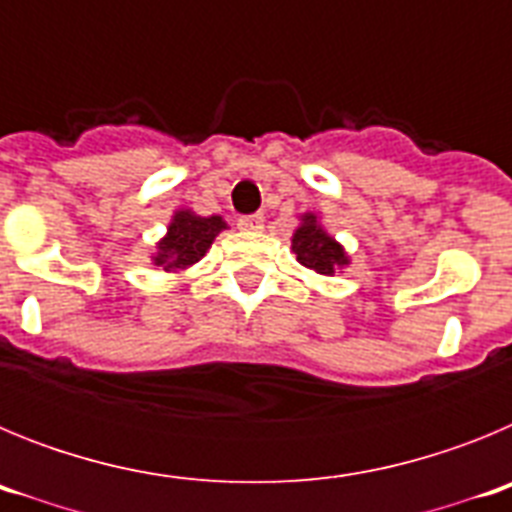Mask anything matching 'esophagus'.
<instances>
[{"label": "esophagus", "mask_w": 512, "mask_h": 512, "mask_svg": "<svg viewBox=\"0 0 512 512\" xmlns=\"http://www.w3.org/2000/svg\"><path fill=\"white\" fill-rule=\"evenodd\" d=\"M238 228L246 233H259L264 228V215H243L238 217Z\"/></svg>", "instance_id": "34e87169"}]
</instances>
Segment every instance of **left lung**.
<instances>
[{
    "label": "left lung",
    "mask_w": 512,
    "mask_h": 512,
    "mask_svg": "<svg viewBox=\"0 0 512 512\" xmlns=\"http://www.w3.org/2000/svg\"><path fill=\"white\" fill-rule=\"evenodd\" d=\"M292 251L297 253V261L307 269L333 277L341 266L348 264V256L343 253L341 243H336L318 225V217L305 215L302 225L297 228L295 238H292Z\"/></svg>",
    "instance_id": "obj_1"
}]
</instances>
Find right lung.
Masks as SVG:
<instances>
[{"label":"right lung","mask_w":512,"mask_h":512,"mask_svg":"<svg viewBox=\"0 0 512 512\" xmlns=\"http://www.w3.org/2000/svg\"><path fill=\"white\" fill-rule=\"evenodd\" d=\"M225 230L223 217H200L189 210H179L169 225V233L158 243V253L153 264L164 271H179L197 264L212 246L215 235Z\"/></svg>","instance_id":"1"}]
</instances>
